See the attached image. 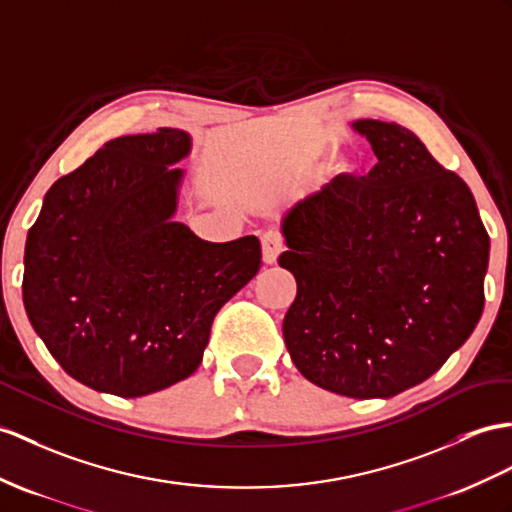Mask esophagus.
I'll return each mask as SVG.
<instances>
[{
	"label": "esophagus",
	"mask_w": 512,
	"mask_h": 512,
	"mask_svg": "<svg viewBox=\"0 0 512 512\" xmlns=\"http://www.w3.org/2000/svg\"><path fill=\"white\" fill-rule=\"evenodd\" d=\"M260 245H263V260L267 265H273L278 260L280 252L284 249L282 236L276 230H267L260 236Z\"/></svg>",
	"instance_id": "obj_1"
}]
</instances>
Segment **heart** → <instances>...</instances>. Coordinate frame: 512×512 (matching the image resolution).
Instances as JSON below:
<instances>
[{"mask_svg":"<svg viewBox=\"0 0 512 512\" xmlns=\"http://www.w3.org/2000/svg\"><path fill=\"white\" fill-rule=\"evenodd\" d=\"M339 169H341V171H352L354 167L350 165V162H345V160H343V162H339Z\"/></svg>","mask_w":512,"mask_h":512,"instance_id":"b5f03b06","label":"heart"}]
</instances>
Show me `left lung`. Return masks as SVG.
I'll list each match as a JSON object with an SVG mask.
<instances>
[{"label": "left lung", "instance_id": "1", "mask_svg": "<svg viewBox=\"0 0 512 512\" xmlns=\"http://www.w3.org/2000/svg\"><path fill=\"white\" fill-rule=\"evenodd\" d=\"M376 167L336 176L282 221L297 280L282 332L299 373L356 400L439 371L480 321L489 234L469 186L415 132L358 119Z\"/></svg>", "mask_w": 512, "mask_h": 512}]
</instances>
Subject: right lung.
<instances>
[{
    "label": "right lung",
    "instance_id": "right-lung-1",
    "mask_svg": "<svg viewBox=\"0 0 512 512\" xmlns=\"http://www.w3.org/2000/svg\"><path fill=\"white\" fill-rule=\"evenodd\" d=\"M191 136L108 141L58 178L28 232L23 306L71 378L141 397L202 363L219 308L260 269L256 236L208 243L173 221Z\"/></svg>",
    "mask_w": 512,
    "mask_h": 512
}]
</instances>
